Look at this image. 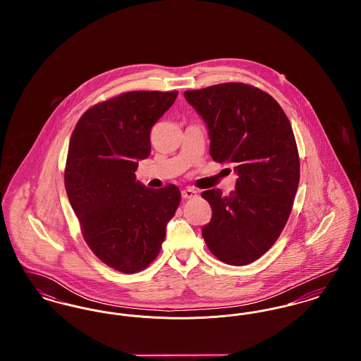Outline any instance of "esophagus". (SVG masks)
<instances>
[{
    "instance_id": "1",
    "label": "esophagus",
    "mask_w": 361,
    "mask_h": 361,
    "mask_svg": "<svg viewBox=\"0 0 361 361\" xmlns=\"http://www.w3.org/2000/svg\"><path fill=\"white\" fill-rule=\"evenodd\" d=\"M181 196H183L184 199H193V197L197 196V190H195V189L192 188L183 189V190H181Z\"/></svg>"
}]
</instances>
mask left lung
Instances as JSON below:
<instances>
[{
	"instance_id": "obj_1",
	"label": "left lung",
	"mask_w": 361,
	"mask_h": 361,
	"mask_svg": "<svg viewBox=\"0 0 361 361\" xmlns=\"http://www.w3.org/2000/svg\"><path fill=\"white\" fill-rule=\"evenodd\" d=\"M184 96L207 123L212 159L233 164L238 174L231 195L202 193L212 209L203 238L224 264L247 265L274 246L291 214L300 178L291 123L271 94L249 84H218Z\"/></svg>"
}]
</instances>
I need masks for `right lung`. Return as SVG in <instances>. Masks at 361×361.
I'll return each instance as SVG.
<instances>
[{
    "label": "right lung",
    "mask_w": 361,
    "mask_h": 361,
    "mask_svg": "<svg viewBox=\"0 0 361 361\" xmlns=\"http://www.w3.org/2000/svg\"><path fill=\"white\" fill-rule=\"evenodd\" d=\"M177 92L134 90L90 106L70 137L65 188L82 237L115 271L137 274L159 255L180 204L173 184L146 188L137 161L150 155V131Z\"/></svg>",
    "instance_id": "add662e5"
}]
</instances>
